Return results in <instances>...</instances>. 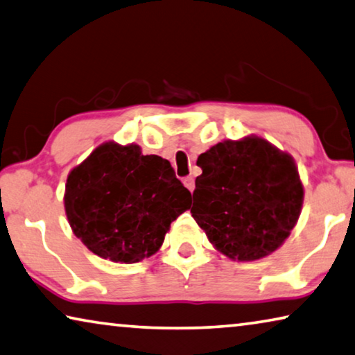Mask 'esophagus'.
<instances>
[{
    "instance_id": "34e87169",
    "label": "esophagus",
    "mask_w": 355,
    "mask_h": 355,
    "mask_svg": "<svg viewBox=\"0 0 355 355\" xmlns=\"http://www.w3.org/2000/svg\"><path fill=\"white\" fill-rule=\"evenodd\" d=\"M183 183H184V187H187L191 193H193L194 191V188H196V183H194V178L193 177H187L183 180Z\"/></svg>"
}]
</instances>
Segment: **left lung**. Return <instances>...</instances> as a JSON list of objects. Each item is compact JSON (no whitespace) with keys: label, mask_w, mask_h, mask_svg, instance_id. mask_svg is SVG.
Returning <instances> with one entry per match:
<instances>
[{"label":"left lung","mask_w":355,"mask_h":355,"mask_svg":"<svg viewBox=\"0 0 355 355\" xmlns=\"http://www.w3.org/2000/svg\"><path fill=\"white\" fill-rule=\"evenodd\" d=\"M191 215L230 261L277 251L295 227L303 183L294 157L259 136L223 140L198 157Z\"/></svg>","instance_id":"1"}]
</instances>
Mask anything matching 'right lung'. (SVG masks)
<instances>
[{"mask_svg":"<svg viewBox=\"0 0 355 355\" xmlns=\"http://www.w3.org/2000/svg\"><path fill=\"white\" fill-rule=\"evenodd\" d=\"M189 198L167 159L109 140L69 172L63 200L72 232L89 251L136 263L159 251Z\"/></svg>","mask_w":355,"mask_h":355,"instance_id":"obj_1","label":"right lung"}]
</instances>
